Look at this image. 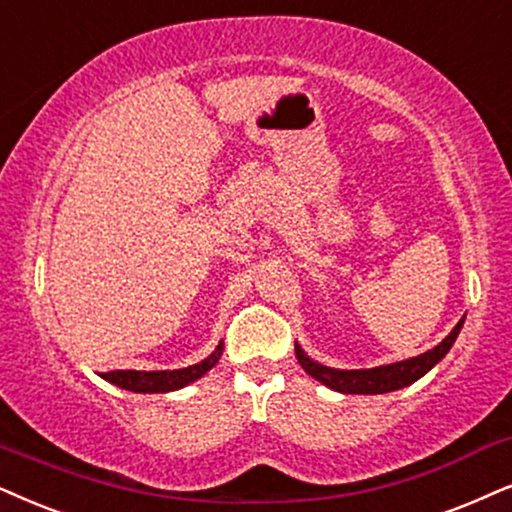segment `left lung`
I'll list each match as a JSON object with an SVG mask.
<instances>
[{"mask_svg":"<svg viewBox=\"0 0 512 512\" xmlns=\"http://www.w3.org/2000/svg\"><path fill=\"white\" fill-rule=\"evenodd\" d=\"M463 328V319L456 323L454 331H451L446 338L439 342L437 347L428 349L425 354H418V357L397 361V364L387 366H375V368H357V371H340V368L323 366L319 361L309 359L304 354L300 345H295V357L300 361V366L307 371L312 378L319 380L326 387H331L335 392L342 394H385L401 390V387L416 383L418 378H423L425 373L430 371L432 366L439 364L446 357L451 345H454L458 333Z\"/></svg>","mask_w":512,"mask_h":512,"instance_id":"obj_1","label":"left lung"}]
</instances>
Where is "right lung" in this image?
I'll use <instances>...</instances> for the list:
<instances>
[{
	"label": "right lung",
	"instance_id": "add662e5",
	"mask_svg": "<svg viewBox=\"0 0 512 512\" xmlns=\"http://www.w3.org/2000/svg\"><path fill=\"white\" fill-rule=\"evenodd\" d=\"M222 352H224V342H219L215 352H212L208 359L200 361V364L177 368V371H111V373H103V380H108V383L118 385L122 390H129V392H144V394L174 392L193 383V380L203 378V375L217 364L219 357H222Z\"/></svg>",
	"mask_w": 512,
	"mask_h": 512
}]
</instances>
